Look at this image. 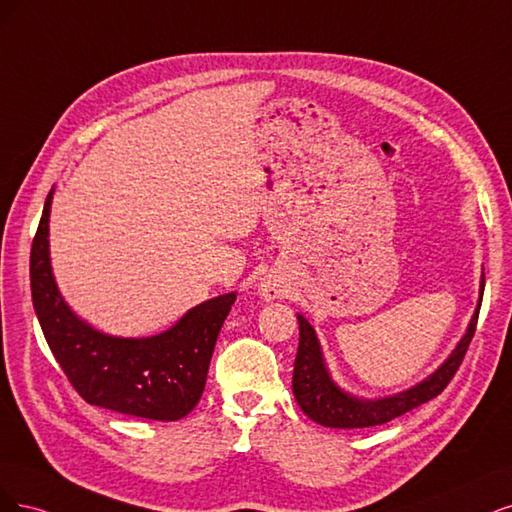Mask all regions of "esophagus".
Returning a JSON list of instances; mask_svg holds the SVG:
<instances>
[{"label": "esophagus", "mask_w": 512, "mask_h": 512, "mask_svg": "<svg viewBox=\"0 0 512 512\" xmlns=\"http://www.w3.org/2000/svg\"><path fill=\"white\" fill-rule=\"evenodd\" d=\"M259 295L266 302H272V300H278V298H283L285 295V285L280 283L278 278H263L261 280V285H259Z\"/></svg>", "instance_id": "34e87169"}]
</instances>
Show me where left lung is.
<instances>
[{"label":"left lung","instance_id":"1","mask_svg":"<svg viewBox=\"0 0 512 512\" xmlns=\"http://www.w3.org/2000/svg\"><path fill=\"white\" fill-rule=\"evenodd\" d=\"M485 291V274H481V289H478V304L474 315L468 323L464 338L457 342L451 355L442 361L438 370L430 376L423 378L415 387L404 389L400 393L385 395V398L366 400L357 398V395L344 391L336 385V381L329 374L319 338L312 327L302 315H298L300 323V346L298 355H295L293 364V395L295 402L304 410V415L319 425L325 427H340V430H355V427H372L383 425L395 417L404 415V412L417 408L425 402L434 400L451 383L455 376L461 359H464L470 340L476 329L478 310H481Z\"/></svg>","mask_w":512,"mask_h":512}]
</instances>
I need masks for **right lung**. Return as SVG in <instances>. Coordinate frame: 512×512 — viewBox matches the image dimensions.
<instances>
[{
    "label": "right lung",
    "instance_id": "add662e5",
    "mask_svg": "<svg viewBox=\"0 0 512 512\" xmlns=\"http://www.w3.org/2000/svg\"><path fill=\"white\" fill-rule=\"evenodd\" d=\"M48 193L31 244V300L44 338L82 400L123 415L178 421L200 402L210 357L236 291L193 306L170 329L148 338H121L82 321L63 300L51 268Z\"/></svg>",
    "mask_w": 512,
    "mask_h": 512
}]
</instances>
